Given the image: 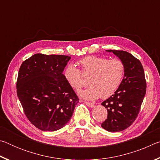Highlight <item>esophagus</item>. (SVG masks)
<instances>
[{"label": "esophagus", "instance_id": "1", "mask_svg": "<svg viewBox=\"0 0 160 160\" xmlns=\"http://www.w3.org/2000/svg\"><path fill=\"white\" fill-rule=\"evenodd\" d=\"M85 104L90 108H93L94 107V104L93 103H91V102H85Z\"/></svg>", "mask_w": 160, "mask_h": 160}]
</instances>
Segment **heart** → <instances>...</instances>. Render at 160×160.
Segmentation results:
<instances>
[{"instance_id": "obj_1", "label": "heart", "mask_w": 160, "mask_h": 160, "mask_svg": "<svg viewBox=\"0 0 160 160\" xmlns=\"http://www.w3.org/2000/svg\"><path fill=\"white\" fill-rule=\"evenodd\" d=\"M82 73L91 75L89 80L90 87L79 92L83 99L94 100L101 97L107 99L113 95L120 87L125 74V66L117 58L108 60L97 56H87L78 61ZM68 83L79 90L84 85L82 74L74 65L70 64L64 70Z\"/></svg>"}]
</instances>
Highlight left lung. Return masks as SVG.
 <instances>
[{"label":"left lung","mask_w":160,"mask_h":160,"mask_svg":"<svg viewBox=\"0 0 160 160\" xmlns=\"http://www.w3.org/2000/svg\"><path fill=\"white\" fill-rule=\"evenodd\" d=\"M106 51L113 53L125 66V74L119 88L102 103L108 115L101 126L115 132L128 128L137 118L146 93V82L141 63L131 53L124 51Z\"/></svg>","instance_id":"obj_1"}]
</instances>
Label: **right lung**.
Masks as SVG:
<instances>
[{"label": "right lung", "instance_id": "add662e5", "mask_svg": "<svg viewBox=\"0 0 160 160\" xmlns=\"http://www.w3.org/2000/svg\"><path fill=\"white\" fill-rule=\"evenodd\" d=\"M70 59L68 56L37 53L19 70L18 97L29 121L42 131L64 127L79 102L63 74Z\"/></svg>", "mask_w": 160, "mask_h": 160}]
</instances>
